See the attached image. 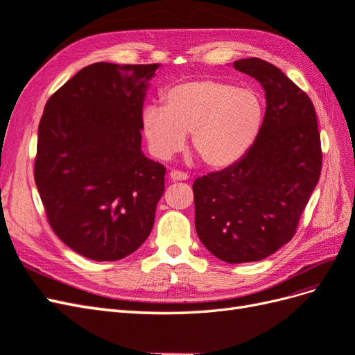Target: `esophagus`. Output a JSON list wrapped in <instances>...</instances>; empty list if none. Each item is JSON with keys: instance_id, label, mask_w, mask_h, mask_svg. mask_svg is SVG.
Wrapping results in <instances>:
<instances>
[{"instance_id": "esophagus-1", "label": "esophagus", "mask_w": 355, "mask_h": 355, "mask_svg": "<svg viewBox=\"0 0 355 355\" xmlns=\"http://www.w3.org/2000/svg\"><path fill=\"white\" fill-rule=\"evenodd\" d=\"M168 178L170 180L173 182H179V180H187L188 179V175L184 173V171H178V170H171L168 173Z\"/></svg>"}]
</instances>
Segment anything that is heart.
Here are the masks:
<instances>
[{
  "instance_id": "heart-1",
  "label": "heart",
  "mask_w": 355,
  "mask_h": 355,
  "mask_svg": "<svg viewBox=\"0 0 355 355\" xmlns=\"http://www.w3.org/2000/svg\"><path fill=\"white\" fill-rule=\"evenodd\" d=\"M163 108L149 105L142 130L151 153L168 159L185 145L211 170L232 167L252 151L265 123L262 96L219 80H191L170 85L161 96Z\"/></svg>"
}]
</instances>
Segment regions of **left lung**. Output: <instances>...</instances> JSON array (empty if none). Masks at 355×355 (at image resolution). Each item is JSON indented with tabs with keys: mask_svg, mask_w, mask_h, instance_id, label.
I'll use <instances>...</instances> for the list:
<instances>
[{
	"mask_svg": "<svg viewBox=\"0 0 355 355\" xmlns=\"http://www.w3.org/2000/svg\"><path fill=\"white\" fill-rule=\"evenodd\" d=\"M265 90L263 128L252 151L232 167L196 179L200 241L228 263L256 262L295 235L321 173L314 105L305 92L262 59L235 60Z\"/></svg>",
	"mask_w": 355,
	"mask_h": 355,
	"instance_id": "obj_1",
	"label": "left lung"
}]
</instances>
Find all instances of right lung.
Masks as SVG:
<instances>
[{
  "label": "right lung",
  "instance_id": "right-lung-1",
  "mask_svg": "<svg viewBox=\"0 0 355 355\" xmlns=\"http://www.w3.org/2000/svg\"><path fill=\"white\" fill-rule=\"evenodd\" d=\"M155 65L98 62L47 101L35 184L50 227L92 261H120L153 231L166 167L142 153V108Z\"/></svg>",
  "mask_w": 355,
  "mask_h": 355
}]
</instances>
